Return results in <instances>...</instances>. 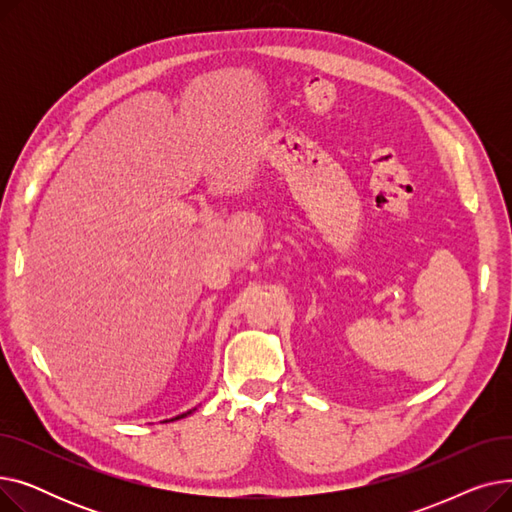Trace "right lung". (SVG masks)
<instances>
[{"mask_svg":"<svg viewBox=\"0 0 512 512\" xmlns=\"http://www.w3.org/2000/svg\"><path fill=\"white\" fill-rule=\"evenodd\" d=\"M195 411V409H193ZM193 411H186V413H182V415H178V417H174V419H170V421H176V419H182V417H186V415H191Z\"/></svg>","mask_w":512,"mask_h":512,"instance_id":"right-lung-1","label":"right lung"}]
</instances>
